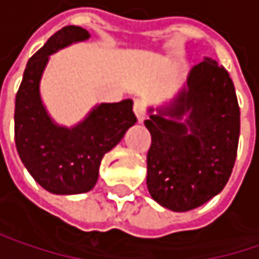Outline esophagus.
<instances>
[{"mask_svg":"<svg viewBox=\"0 0 259 259\" xmlns=\"http://www.w3.org/2000/svg\"><path fill=\"white\" fill-rule=\"evenodd\" d=\"M133 111L138 117V121H144L145 114H146V104L142 98L135 99V104H133Z\"/></svg>","mask_w":259,"mask_h":259,"instance_id":"esophagus-1","label":"esophagus"}]
</instances>
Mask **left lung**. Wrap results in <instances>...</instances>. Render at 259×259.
<instances>
[{
    "label": "left lung",
    "instance_id": "1",
    "mask_svg": "<svg viewBox=\"0 0 259 259\" xmlns=\"http://www.w3.org/2000/svg\"><path fill=\"white\" fill-rule=\"evenodd\" d=\"M145 126L151 133L146 185L158 204L189 211L220 193L235 165L240 132L227 70L205 58L192 69L188 88Z\"/></svg>",
    "mask_w": 259,
    "mask_h": 259
}]
</instances>
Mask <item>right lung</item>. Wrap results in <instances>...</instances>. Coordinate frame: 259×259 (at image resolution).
Listing matches in <instances>:
<instances>
[{
  "label": "right lung",
  "mask_w": 259,
  "mask_h": 259,
  "mask_svg": "<svg viewBox=\"0 0 259 259\" xmlns=\"http://www.w3.org/2000/svg\"><path fill=\"white\" fill-rule=\"evenodd\" d=\"M88 38L89 32L79 26H64L55 32L27 61L16 95L14 141L19 157L39 185L57 195L92 189L104 154L136 123L132 99L99 104L73 129L58 127L47 114L39 97V80L50 54Z\"/></svg>",
  "instance_id": "add662e5"
}]
</instances>
